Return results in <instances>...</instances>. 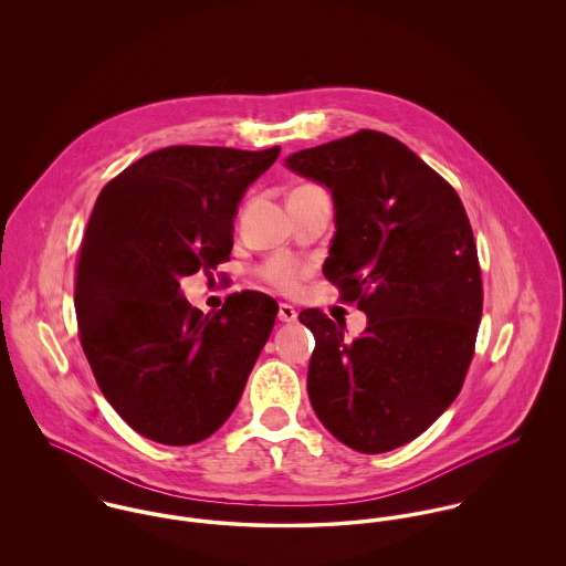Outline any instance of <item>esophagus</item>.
Returning <instances> with one entry per match:
<instances>
[{
  "label": "esophagus",
  "mask_w": 566,
  "mask_h": 566,
  "mask_svg": "<svg viewBox=\"0 0 566 566\" xmlns=\"http://www.w3.org/2000/svg\"><path fill=\"white\" fill-rule=\"evenodd\" d=\"M296 318H298V312L292 305H287V303L279 305V321L281 323H296Z\"/></svg>",
  "instance_id": "1"
}]
</instances>
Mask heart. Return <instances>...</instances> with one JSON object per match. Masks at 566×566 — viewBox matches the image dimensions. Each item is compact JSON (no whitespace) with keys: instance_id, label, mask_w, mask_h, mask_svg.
Instances as JSON below:
<instances>
[{"instance_id":"b5f03b06","label":"heart","mask_w":566,"mask_h":566,"mask_svg":"<svg viewBox=\"0 0 566 566\" xmlns=\"http://www.w3.org/2000/svg\"><path fill=\"white\" fill-rule=\"evenodd\" d=\"M265 276L270 283H274L281 290H294L305 276V265L290 256H274L265 265Z\"/></svg>"}]
</instances>
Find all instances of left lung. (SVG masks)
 <instances>
[{
    "instance_id": "8db88e82",
    "label": "left lung",
    "mask_w": 566,
    "mask_h": 566,
    "mask_svg": "<svg viewBox=\"0 0 566 566\" xmlns=\"http://www.w3.org/2000/svg\"><path fill=\"white\" fill-rule=\"evenodd\" d=\"M326 185L335 238L324 276L368 316L361 337L301 312L316 348L307 392L324 427L359 453L418 438L462 390L484 292L478 245L455 189L399 139L359 130L287 157Z\"/></svg>"
}]
</instances>
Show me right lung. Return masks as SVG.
<instances>
[{"label": "right lung", "mask_w": 566, "mask_h": 566, "mask_svg": "<svg viewBox=\"0 0 566 566\" xmlns=\"http://www.w3.org/2000/svg\"><path fill=\"white\" fill-rule=\"evenodd\" d=\"M279 153L169 146L95 200L76 265L82 350L106 401L148 440L185 447L218 431L272 333L268 294H231L205 316L180 279L231 259L243 191Z\"/></svg>", "instance_id": "obj_1"}]
</instances>
